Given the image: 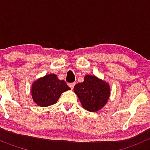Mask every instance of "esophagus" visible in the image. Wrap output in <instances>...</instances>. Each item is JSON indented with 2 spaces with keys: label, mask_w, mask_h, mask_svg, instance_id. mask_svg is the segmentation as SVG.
<instances>
[{
  "label": "esophagus",
  "mask_w": 150,
  "mask_h": 150,
  "mask_svg": "<svg viewBox=\"0 0 150 150\" xmlns=\"http://www.w3.org/2000/svg\"><path fill=\"white\" fill-rule=\"evenodd\" d=\"M68 86H70V88H71V89H73V88H74V86H75V83H69Z\"/></svg>",
  "instance_id": "1"
}]
</instances>
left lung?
<instances>
[{
  "mask_svg": "<svg viewBox=\"0 0 150 150\" xmlns=\"http://www.w3.org/2000/svg\"><path fill=\"white\" fill-rule=\"evenodd\" d=\"M74 91L83 108L90 112H96L104 107L110 94L109 84L92 75L85 76L84 81L75 85Z\"/></svg>",
  "mask_w": 150,
  "mask_h": 150,
  "instance_id": "left-lung-1",
  "label": "left lung"
}]
</instances>
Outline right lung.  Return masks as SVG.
<instances>
[{"label":"right lung","mask_w":150,"mask_h":150,"mask_svg":"<svg viewBox=\"0 0 150 150\" xmlns=\"http://www.w3.org/2000/svg\"><path fill=\"white\" fill-rule=\"evenodd\" d=\"M69 89L65 81L58 79L55 74H48L33 83L31 96L40 107H48L57 103L62 92Z\"/></svg>","instance_id":"right-lung-1"}]
</instances>
